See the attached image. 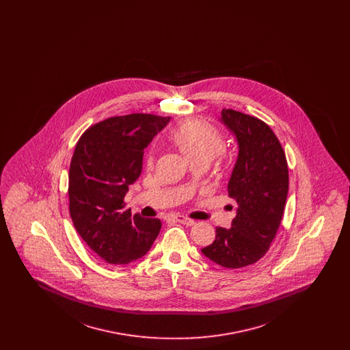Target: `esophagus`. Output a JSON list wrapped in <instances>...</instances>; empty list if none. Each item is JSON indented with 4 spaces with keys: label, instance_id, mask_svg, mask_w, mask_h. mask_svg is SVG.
Instances as JSON below:
<instances>
[{
    "label": "esophagus",
    "instance_id": "1",
    "mask_svg": "<svg viewBox=\"0 0 350 350\" xmlns=\"http://www.w3.org/2000/svg\"><path fill=\"white\" fill-rule=\"evenodd\" d=\"M174 219H176L177 221H180L181 224H185V226H194V224H196V220H194V219L183 217V215H176Z\"/></svg>",
    "mask_w": 350,
    "mask_h": 350
}]
</instances>
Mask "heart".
I'll return each mask as SVG.
<instances>
[{"label":"heart","mask_w":350,"mask_h":350,"mask_svg":"<svg viewBox=\"0 0 350 350\" xmlns=\"http://www.w3.org/2000/svg\"><path fill=\"white\" fill-rule=\"evenodd\" d=\"M169 139L178 147L190 163H210L217 154L226 153L223 136L217 127L202 119H190L169 133ZM153 153L147 154V165H153Z\"/></svg>","instance_id":"obj_1"}]
</instances>
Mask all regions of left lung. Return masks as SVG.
I'll return each mask as SVG.
<instances>
[{
  "label": "left lung",
  "mask_w": 350,
  "mask_h": 350,
  "mask_svg": "<svg viewBox=\"0 0 350 350\" xmlns=\"http://www.w3.org/2000/svg\"><path fill=\"white\" fill-rule=\"evenodd\" d=\"M221 122L239 144L228 183V196L239 208L232 227H217L214 243L202 253L220 267L239 269L261 260L277 234L288 191V167L278 137L265 122L232 109L221 110Z\"/></svg>",
  "instance_id": "obj_1"
}]
</instances>
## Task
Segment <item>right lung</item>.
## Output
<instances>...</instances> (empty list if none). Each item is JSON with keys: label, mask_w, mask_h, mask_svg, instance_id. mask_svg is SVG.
Returning <instances> with one entry per match:
<instances>
[{"label": "right lung", "mask_w": 350, "mask_h": 350, "mask_svg": "<svg viewBox=\"0 0 350 350\" xmlns=\"http://www.w3.org/2000/svg\"><path fill=\"white\" fill-rule=\"evenodd\" d=\"M169 117L136 113L90 126L79 139L69 167V214L88 247L113 265H126L150 250L159 219L131 215L124 196L143 167L144 148Z\"/></svg>", "instance_id": "right-lung-1"}]
</instances>
